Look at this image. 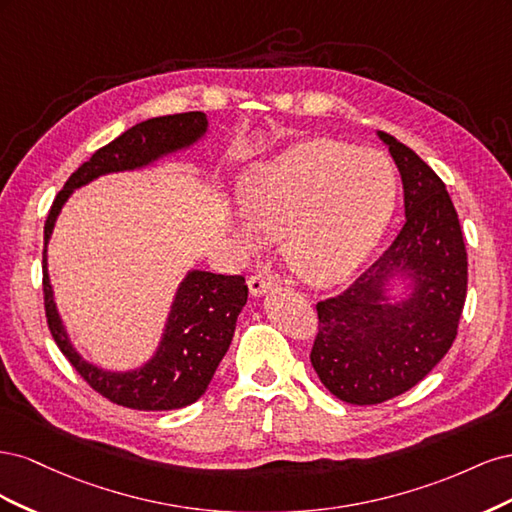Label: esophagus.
Returning a JSON list of instances; mask_svg holds the SVG:
<instances>
[{
  "instance_id": "1",
  "label": "esophagus",
  "mask_w": 512,
  "mask_h": 512,
  "mask_svg": "<svg viewBox=\"0 0 512 512\" xmlns=\"http://www.w3.org/2000/svg\"><path fill=\"white\" fill-rule=\"evenodd\" d=\"M247 286H250L252 297H262V294H267L271 290H277V286H280V284H277L271 275L258 273V275L250 277V282H247Z\"/></svg>"
}]
</instances>
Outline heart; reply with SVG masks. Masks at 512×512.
Here are the masks:
<instances>
[{
  "label": "heart",
  "instance_id": "1",
  "mask_svg": "<svg viewBox=\"0 0 512 512\" xmlns=\"http://www.w3.org/2000/svg\"><path fill=\"white\" fill-rule=\"evenodd\" d=\"M397 173L386 153L312 138L243 173L237 203L245 218L232 235L245 252L282 239L286 265L301 280L329 286L359 269L389 226Z\"/></svg>",
  "mask_w": 512,
  "mask_h": 512
}]
</instances>
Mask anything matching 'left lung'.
I'll use <instances>...</instances> for the list:
<instances>
[{"mask_svg":"<svg viewBox=\"0 0 512 512\" xmlns=\"http://www.w3.org/2000/svg\"><path fill=\"white\" fill-rule=\"evenodd\" d=\"M404 185L406 224L344 294L318 303L312 365L354 406L421 382L453 346L466 303L468 254L446 185L395 136L378 132Z\"/></svg>","mask_w":512,"mask_h":512,"instance_id":"left-lung-1","label":"left lung"}]
</instances>
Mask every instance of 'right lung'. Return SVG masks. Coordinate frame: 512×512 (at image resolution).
I'll use <instances>...</instances> for the list:
<instances>
[{
  "label": "right lung",
  "mask_w": 512,
  "mask_h": 512,
  "mask_svg": "<svg viewBox=\"0 0 512 512\" xmlns=\"http://www.w3.org/2000/svg\"><path fill=\"white\" fill-rule=\"evenodd\" d=\"M209 132L205 113L153 117L136 123L113 143L98 149L55 198L44 224V307L51 335L72 367L113 404L134 410H177L205 395L235 335L237 318L247 303V286L241 275H215L192 269L185 273L170 303L156 352L128 371L102 369L74 348L64 320L59 316L51 286L46 250L61 209L74 190L111 173L143 170L162 158L188 151Z\"/></svg>",
  "instance_id": "1"
}]
</instances>
